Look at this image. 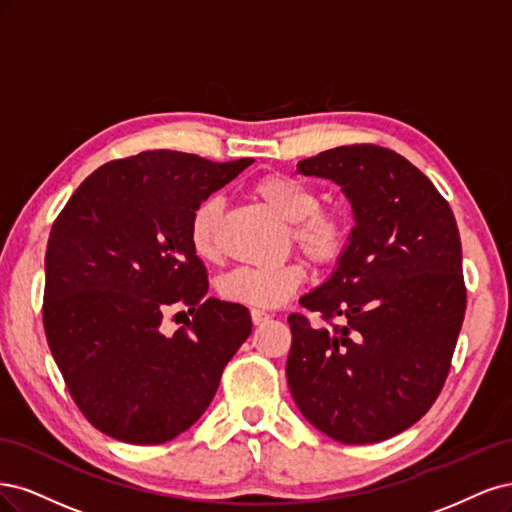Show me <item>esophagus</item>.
<instances>
[{
    "label": "esophagus",
    "mask_w": 512,
    "mask_h": 512,
    "mask_svg": "<svg viewBox=\"0 0 512 512\" xmlns=\"http://www.w3.org/2000/svg\"><path fill=\"white\" fill-rule=\"evenodd\" d=\"M251 319H253V323L255 325H261V323H266V321H270V315L266 310H259V308H253L251 310Z\"/></svg>",
    "instance_id": "34e87169"
}]
</instances>
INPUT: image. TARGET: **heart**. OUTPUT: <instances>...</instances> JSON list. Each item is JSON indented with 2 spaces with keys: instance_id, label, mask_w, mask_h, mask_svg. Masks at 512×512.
I'll use <instances>...</instances> for the list:
<instances>
[{
  "instance_id": "obj_1",
  "label": "heart",
  "mask_w": 512,
  "mask_h": 512,
  "mask_svg": "<svg viewBox=\"0 0 512 512\" xmlns=\"http://www.w3.org/2000/svg\"><path fill=\"white\" fill-rule=\"evenodd\" d=\"M253 193L280 219L291 223V238L306 257L317 263H332L342 255L349 242V223L342 212L319 208L315 189L287 174H268L253 185ZM221 210L219 197L210 195L191 212L189 242L195 255L204 261L219 257ZM304 278L306 272L298 261L280 266H242L219 280V293L236 304L274 308L287 302Z\"/></svg>"
}]
</instances>
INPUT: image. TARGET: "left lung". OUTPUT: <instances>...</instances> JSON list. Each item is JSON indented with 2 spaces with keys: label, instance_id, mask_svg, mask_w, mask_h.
<instances>
[{
  "label": "left lung",
  "instance_id": "8db88e82",
  "mask_svg": "<svg viewBox=\"0 0 512 512\" xmlns=\"http://www.w3.org/2000/svg\"><path fill=\"white\" fill-rule=\"evenodd\" d=\"M298 174L338 185L355 225L334 272L300 298L340 325L289 315L287 383L329 438L381 442L417 423L449 374L466 312L457 223L432 180L383 146H338Z\"/></svg>",
  "mask_w": 512,
  "mask_h": 512
}]
</instances>
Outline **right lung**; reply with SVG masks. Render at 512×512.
Wrapping results in <instances>:
<instances>
[{
  "label": "right lung",
  "mask_w": 512,
  "mask_h": 512,
  "mask_svg": "<svg viewBox=\"0 0 512 512\" xmlns=\"http://www.w3.org/2000/svg\"><path fill=\"white\" fill-rule=\"evenodd\" d=\"M251 163L178 151L110 161L53 223L46 340L74 402L100 432L129 444L183 434L249 338L246 306L206 298L208 274L189 242V219ZM174 303L189 305L192 319L166 335L160 323Z\"/></svg>",
  "instance_id": "obj_1"
}]
</instances>
